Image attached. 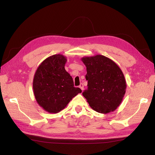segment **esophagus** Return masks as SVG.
Wrapping results in <instances>:
<instances>
[{
    "mask_svg": "<svg viewBox=\"0 0 155 155\" xmlns=\"http://www.w3.org/2000/svg\"><path fill=\"white\" fill-rule=\"evenodd\" d=\"M79 88H80L81 89V90L83 91V88H84V85H83V83H81V84H80V85H79Z\"/></svg>",
    "mask_w": 155,
    "mask_h": 155,
    "instance_id": "34e87169",
    "label": "esophagus"
}]
</instances>
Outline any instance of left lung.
<instances>
[{
	"label": "left lung",
	"mask_w": 155,
	"mask_h": 155,
	"mask_svg": "<svg viewBox=\"0 0 155 155\" xmlns=\"http://www.w3.org/2000/svg\"><path fill=\"white\" fill-rule=\"evenodd\" d=\"M87 67L88 88L83 92L89 105L100 113L114 111L120 105L126 91V81L120 68L102 55L83 57Z\"/></svg>",
	"instance_id": "obj_1"
}]
</instances>
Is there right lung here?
Segmentation results:
<instances>
[{
  "label": "right lung",
  "mask_w": 155,
  "mask_h": 155,
  "mask_svg": "<svg viewBox=\"0 0 155 155\" xmlns=\"http://www.w3.org/2000/svg\"><path fill=\"white\" fill-rule=\"evenodd\" d=\"M67 61L62 54L51 55L41 63L35 73L33 90L35 100L49 113L62 110L82 92L74 87L72 78L64 68Z\"/></svg>",
  "instance_id": "add662e5"
}]
</instances>
